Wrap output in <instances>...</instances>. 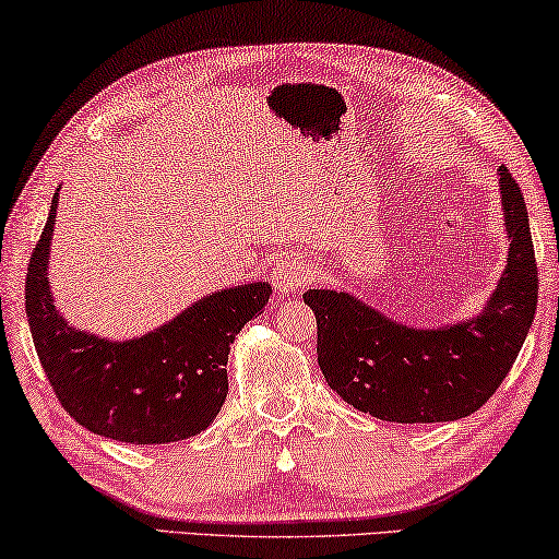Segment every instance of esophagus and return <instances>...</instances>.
Returning <instances> with one entry per match:
<instances>
[{"mask_svg": "<svg viewBox=\"0 0 559 559\" xmlns=\"http://www.w3.org/2000/svg\"><path fill=\"white\" fill-rule=\"evenodd\" d=\"M312 277H316V266H312L310 259L302 254L285 257L272 274L274 287H277L282 295L302 293V289L312 282Z\"/></svg>", "mask_w": 559, "mask_h": 559, "instance_id": "esophagus-1", "label": "esophagus"}]
</instances>
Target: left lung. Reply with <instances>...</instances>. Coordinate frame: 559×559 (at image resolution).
Here are the masks:
<instances>
[{"instance_id":"8db88e82","label":"left lung","mask_w":559,"mask_h":559,"mask_svg":"<svg viewBox=\"0 0 559 559\" xmlns=\"http://www.w3.org/2000/svg\"><path fill=\"white\" fill-rule=\"evenodd\" d=\"M499 175L509 262L468 323L415 331L348 293L302 295L318 320L320 371L356 409L386 423H450L484 407L507 379L532 328L539 274L522 190L507 167Z\"/></svg>"}]
</instances>
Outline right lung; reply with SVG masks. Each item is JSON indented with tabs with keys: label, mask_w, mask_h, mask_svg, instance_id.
I'll list each match as a JSON object with an SVG mask.
<instances>
[{
	"label": "right lung",
	"mask_w": 559,
	"mask_h": 559,
	"mask_svg": "<svg viewBox=\"0 0 559 559\" xmlns=\"http://www.w3.org/2000/svg\"><path fill=\"white\" fill-rule=\"evenodd\" d=\"M58 193L27 264L25 310L58 402L94 435L159 445L193 438L213 423L228 394L226 361L236 333L270 300L266 282L228 287L198 300L155 333L106 341L58 316L48 285V251Z\"/></svg>",
	"instance_id": "add662e5"
}]
</instances>
